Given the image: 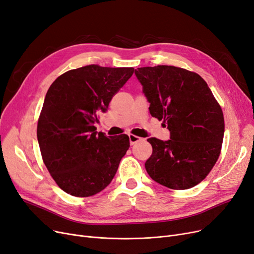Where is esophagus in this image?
<instances>
[{
    "label": "esophagus",
    "mask_w": 254,
    "mask_h": 254,
    "mask_svg": "<svg viewBox=\"0 0 254 254\" xmlns=\"http://www.w3.org/2000/svg\"><path fill=\"white\" fill-rule=\"evenodd\" d=\"M128 139H129L130 145H134V144H136V143H138L139 141L142 140V138H140V137H138L136 135H131V134L128 135Z\"/></svg>",
    "instance_id": "obj_1"
}]
</instances>
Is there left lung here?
Returning a JSON list of instances; mask_svg holds the SVG:
<instances>
[{"label":"left lung","mask_w":254,"mask_h":254,"mask_svg":"<svg viewBox=\"0 0 254 254\" xmlns=\"http://www.w3.org/2000/svg\"><path fill=\"white\" fill-rule=\"evenodd\" d=\"M150 103L152 117L170 130V140L149 138L145 169L169 189L186 190L202 182L215 166L224 136L222 109L206 82L193 71L171 65L135 70Z\"/></svg>","instance_id":"obj_1"}]
</instances>
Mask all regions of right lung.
Returning <instances> with one entry per match:
<instances>
[{
    "label": "right lung",
    "mask_w": 254,
    "mask_h": 254,
    "mask_svg": "<svg viewBox=\"0 0 254 254\" xmlns=\"http://www.w3.org/2000/svg\"><path fill=\"white\" fill-rule=\"evenodd\" d=\"M134 70L86 65L59 75L49 88L38 118L37 139L43 163L67 194L95 195L116 174L129 147L128 137L97 134L93 125Z\"/></svg>",
    "instance_id": "obj_1"
}]
</instances>
